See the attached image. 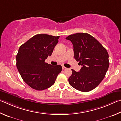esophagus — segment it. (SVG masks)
<instances>
[{
	"label": "esophagus",
	"instance_id": "34e87169",
	"mask_svg": "<svg viewBox=\"0 0 121 121\" xmlns=\"http://www.w3.org/2000/svg\"><path fill=\"white\" fill-rule=\"evenodd\" d=\"M62 69H63V70H64V69H66L67 68H66V67H65V66H62Z\"/></svg>",
	"mask_w": 121,
	"mask_h": 121
}]
</instances>
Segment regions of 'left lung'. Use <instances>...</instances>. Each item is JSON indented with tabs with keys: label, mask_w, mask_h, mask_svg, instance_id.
<instances>
[{
	"label": "left lung",
	"mask_w": 121,
	"mask_h": 121,
	"mask_svg": "<svg viewBox=\"0 0 121 121\" xmlns=\"http://www.w3.org/2000/svg\"><path fill=\"white\" fill-rule=\"evenodd\" d=\"M66 39L72 43L74 58L82 66L79 72L72 69L69 84L82 92L94 89L102 81L108 69L109 56L106 49L88 33H75Z\"/></svg>",
	"instance_id": "obj_1"
}]
</instances>
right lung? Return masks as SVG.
<instances>
[{"mask_svg":"<svg viewBox=\"0 0 121 121\" xmlns=\"http://www.w3.org/2000/svg\"><path fill=\"white\" fill-rule=\"evenodd\" d=\"M59 36L38 34L22 44L16 55V66L25 83L37 90H43L55 83L62 70L60 65L44 62L52 55Z\"/></svg>","mask_w":121,"mask_h":121,"instance_id":"1","label":"right lung"}]
</instances>
